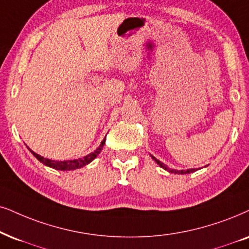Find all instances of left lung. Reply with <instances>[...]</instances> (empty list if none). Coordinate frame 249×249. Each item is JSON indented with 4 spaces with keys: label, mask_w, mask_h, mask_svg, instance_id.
<instances>
[{
    "label": "left lung",
    "mask_w": 249,
    "mask_h": 249,
    "mask_svg": "<svg viewBox=\"0 0 249 249\" xmlns=\"http://www.w3.org/2000/svg\"><path fill=\"white\" fill-rule=\"evenodd\" d=\"M152 159L154 160V161H155L157 164H159L160 166H161V168H163L164 170H166V171H169V172H171V174H178V175H186V174H192V172H194V171H196V169H187V170H174V169H169L168 166H166L164 163H162L161 161H159V160L157 159H155V157L154 156H152Z\"/></svg>",
    "instance_id": "1"
}]
</instances>
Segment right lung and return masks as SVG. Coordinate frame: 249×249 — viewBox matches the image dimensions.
I'll return each instance as SVG.
<instances>
[{"mask_svg": "<svg viewBox=\"0 0 249 249\" xmlns=\"http://www.w3.org/2000/svg\"><path fill=\"white\" fill-rule=\"evenodd\" d=\"M105 143H106V138L102 140L101 144H100V146L97 147L93 153L88 154V155L81 157V159L69 160V161H54V160L45 159V157L39 155V154L34 153L33 150L30 149V148H28V149H30V152L32 153L33 155L36 156L41 163H43L45 165L49 166V168H53V169H56V170H61V171H70V170H75V169L83 168V166L87 165L88 163L92 162L93 160L95 159V157L99 155L100 153H101L102 147H103V144H105Z\"/></svg>", "mask_w": 249, "mask_h": 249, "instance_id": "1", "label": "right lung"}]
</instances>
